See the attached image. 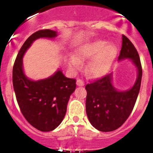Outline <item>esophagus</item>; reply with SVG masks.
I'll use <instances>...</instances> for the list:
<instances>
[{"label":"esophagus","mask_w":153,"mask_h":153,"mask_svg":"<svg viewBox=\"0 0 153 153\" xmlns=\"http://www.w3.org/2000/svg\"><path fill=\"white\" fill-rule=\"evenodd\" d=\"M76 84L78 86H84V82L81 79H77Z\"/></svg>","instance_id":"34e87169"}]
</instances>
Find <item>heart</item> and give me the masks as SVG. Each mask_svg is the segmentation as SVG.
Instances as JSON below:
<instances>
[{"label":"heart","mask_w":153,"mask_h":153,"mask_svg":"<svg viewBox=\"0 0 153 153\" xmlns=\"http://www.w3.org/2000/svg\"><path fill=\"white\" fill-rule=\"evenodd\" d=\"M118 54L117 47L112 43L103 40L89 41L79 47L75 51V57L69 59V67L78 69L81 61L92 57L86 67V72L92 78H101L105 75L113 64Z\"/></svg>","instance_id":"1"}]
</instances>
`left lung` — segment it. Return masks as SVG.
Wrapping results in <instances>:
<instances>
[{"label":"left lung","mask_w":153,"mask_h":153,"mask_svg":"<svg viewBox=\"0 0 153 153\" xmlns=\"http://www.w3.org/2000/svg\"><path fill=\"white\" fill-rule=\"evenodd\" d=\"M130 59L138 70L134 86L126 91H118L112 84V73L86 84V112L91 124L101 132L119 128L129 118L136 102L142 78L139 55L132 43L122 35L118 61Z\"/></svg>","instance_id":"8db88e82"}]
</instances>
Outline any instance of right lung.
<instances>
[{
  "label": "right lung",
  "mask_w": 153,
  "mask_h": 153,
  "mask_svg": "<svg viewBox=\"0 0 153 153\" xmlns=\"http://www.w3.org/2000/svg\"><path fill=\"white\" fill-rule=\"evenodd\" d=\"M56 36L57 32L51 29H42L30 35L20 49L12 69V84L21 112L29 124L42 132L53 130L62 122L76 81L65 77L59 69L46 79L32 81L24 74L22 58L34 41Z\"/></svg>",
  "instance_id": "right-lung-1"
}]
</instances>
